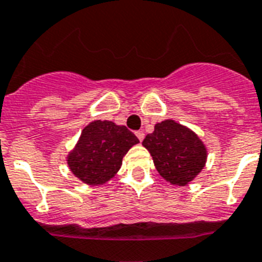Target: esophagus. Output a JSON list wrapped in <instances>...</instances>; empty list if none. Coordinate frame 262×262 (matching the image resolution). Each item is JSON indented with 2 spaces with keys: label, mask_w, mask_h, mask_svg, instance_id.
<instances>
[{
  "label": "esophagus",
  "mask_w": 262,
  "mask_h": 262,
  "mask_svg": "<svg viewBox=\"0 0 262 262\" xmlns=\"http://www.w3.org/2000/svg\"><path fill=\"white\" fill-rule=\"evenodd\" d=\"M136 136H138V139L140 140V142H142V140L144 139V133L143 131H136Z\"/></svg>",
  "instance_id": "34e87169"
}]
</instances>
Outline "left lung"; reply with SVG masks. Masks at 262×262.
I'll use <instances>...</instances> for the list:
<instances>
[{
  "label": "left lung",
  "instance_id": "obj_1",
  "mask_svg": "<svg viewBox=\"0 0 262 262\" xmlns=\"http://www.w3.org/2000/svg\"><path fill=\"white\" fill-rule=\"evenodd\" d=\"M150 151L158 172L171 185L185 186L205 167L207 151L202 140L187 127L163 120L142 142Z\"/></svg>",
  "mask_w": 262,
  "mask_h": 262
}]
</instances>
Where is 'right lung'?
I'll use <instances>...</instances> for the list:
<instances>
[{
	"mask_svg": "<svg viewBox=\"0 0 262 262\" xmlns=\"http://www.w3.org/2000/svg\"><path fill=\"white\" fill-rule=\"evenodd\" d=\"M139 139L124 126L95 120L81 131L68 155L71 171L87 185H103L119 171L127 151Z\"/></svg>",
	"mask_w": 262,
	"mask_h": 262,
	"instance_id": "right-lung-1",
	"label": "right lung"
}]
</instances>
